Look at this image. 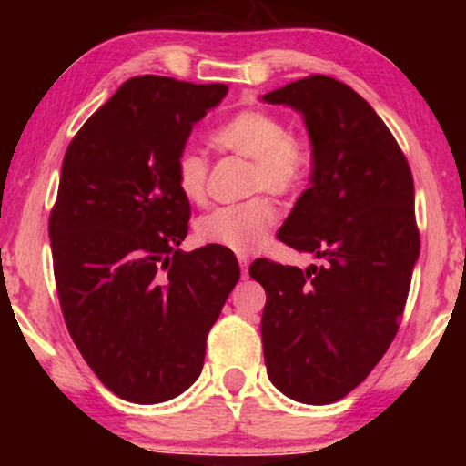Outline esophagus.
Here are the masks:
<instances>
[{"label":"esophagus","instance_id":"34e87169","mask_svg":"<svg viewBox=\"0 0 466 466\" xmlns=\"http://www.w3.org/2000/svg\"><path fill=\"white\" fill-rule=\"evenodd\" d=\"M238 263H239V269H241V278H248V267H250V258H248L246 254H239Z\"/></svg>","mask_w":466,"mask_h":466}]
</instances>
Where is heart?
I'll list each match as a JSON object with an SVG mask.
<instances>
[{
  "instance_id": "b5f03b06",
  "label": "heart",
  "mask_w": 466,
  "mask_h": 466,
  "mask_svg": "<svg viewBox=\"0 0 466 466\" xmlns=\"http://www.w3.org/2000/svg\"><path fill=\"white\" fill-rule=\"evenodd\" d=\"M220 152L250 158V190L290 197L301 190L309 174V148L286 129L278 114L263 107H246L228 116L209 136ZM176 187L187 201H201L208 184V158L197 150H182L174 163ZM278 222V208L265 197L235 206L216 208L201 216L195 235L201 244L235 254L258 250Z\"/></svg>"
}]
</instances>
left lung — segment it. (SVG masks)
Returning <instances> with one entry per match:
<instances>
[{
	"label": "left lung",
	"instance_id": "left-lung-1",
	"mask_svg": "<svg viewBox=\"0 0 466 466\" xmlns=\"http://www.w3.org/2000/svg\"><path fill=\"white\" fill-rule=\"evenodd\" d=\"M260 101L301 114L314 161L278 238L324 260L305 271L250 265L267 292V375L299 403H335L381 360L403 316L420 257L411 169L384 120L339 80L309 76Z\"/></svg>",
	"mask_w": 466,
	"mask_h": 466
}]
</instances>
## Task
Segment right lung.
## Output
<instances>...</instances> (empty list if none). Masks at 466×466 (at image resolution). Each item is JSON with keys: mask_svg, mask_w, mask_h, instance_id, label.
Listing matches in <instances>:
<instances>
[{"mask_svg": "<svg viewBox=\"0 0 466 466\" xmlns=\"http://www.w3.org/2000/svg\"><path fill=\"white\" fill-rule=\"evenodd\" d=\"M228 93L165 76L127 80L76 133L50 212L67 330L107 390L139 405L195 384L209 329L239 279L216 246L177 250L190 203L174 163Z\"/></svg>", "mask_w": 466, "mask_h": 466, "instance_id": "add662e5", "label": "right lung"}]
</instances>
